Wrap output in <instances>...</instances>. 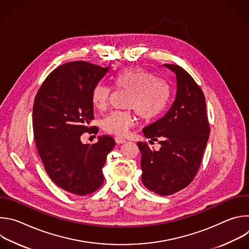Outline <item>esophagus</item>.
I'll return each instance as SVG.
<instances>
[{
    "mask_svg": "<svg viewBox=\"0 0 249 249\" xmlns=\"http://www.w3.org/2000/svg\"><path fill=\"white\" fill-rule=\"evenodd\" d=\"M115 142H116V144H123L126 142V140L124 138L120 137V136H116L115 137Z\"/></svg>",
    "mask_w": 249,
    "mask_h": 249,
    "instance_id": "obj_1",
    "label": "esophagus"
}]
</instances>
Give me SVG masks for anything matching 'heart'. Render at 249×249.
Here are the masks:
<instances>
[{"mask_svg": "<svg viewBox=\"0 0 249 249\" xmlns=\"http://www.w3.org/2000/svg\"><path fill=\"white\" fill-rule=\"evenodd\" d=\"M115 86L130 91L127 107L135 110L137 115L150 120L159 116L166 106L168 88L160 80L143 68L125 69L114 77ZM111 89L105 84H98L92 91V104L103 110L109 103ZM134 125L133 114L129 111H113L102 120L105 131L117 136L125 135Z\"/></svg>", "mask_w": 249, "mask_h": 249, "instance_id": "heart-1", "label": "heart"}]
</instances>
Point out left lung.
Wrapping results in <instances>:
<instances>
[{
  "label": "left lung",
  "instance_id": "obj_1",
  "mask_svg": "<svg viewBox=\"0 0 249 249\" xmlns=\"http://www.w3.org/2000/svg\"><path fill=\"white\" fill-rule=\"evenodd\" d=\"M172 72L175 97L167 112L143 130L152 143L159 141L160 149L152 150L139 142L142 154V182L152 192L167 196L185 188L195 177L210 134L206 100L202 89L184 69L164 64Z\"/></svg>",
  "mask_w": 249,
  "mask_h": 249
}]
</instances>
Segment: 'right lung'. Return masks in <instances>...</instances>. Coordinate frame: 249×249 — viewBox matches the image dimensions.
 Instances as JSON below:
<instances>
[{
    "mask_svg": "<svg viewBox=\"0 0 249 249\" xmlns=\"http://www.w3.org/2000/svg\"><path fill=\"white\" fill-rule=\"evenodd\" d=\"M109 71L84 61L64 64L46 78L34 100V140L45 170L57 186L76 195L102 185V167L115 146L109 136L92 145L81 140L85 132L96 133L89 127L92 91Z\"/></svg>",
    "mask_w": 249,
    "mask_h": 249,
    "instance_id": "obj_1",
    "label": "right lung"
}]
</instances>
